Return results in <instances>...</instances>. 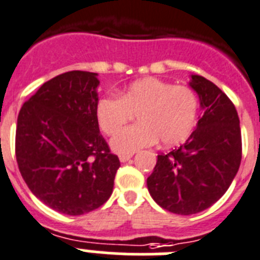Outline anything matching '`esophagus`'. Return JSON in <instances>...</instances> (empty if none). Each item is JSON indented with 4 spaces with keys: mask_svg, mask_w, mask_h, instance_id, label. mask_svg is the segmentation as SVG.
Here are the masks:
<instances>
[{
    "mask_svg": "<svg viewBox=\"0 0 260 260\" xmlns=\"http://www.w3.org/2000/svg\"><path fill=\"white\" fill-rule=\"evenodd\" d=\"M133 156V154H121V155H119V159H120V162L121 163H125V162H128V160H129L131 158H132Z\"/></svg>",
    "mask_w": 260,
    "mask_h": 260,
    "instance_id": "1",
    "label": "esophagus"
}]
</instances>
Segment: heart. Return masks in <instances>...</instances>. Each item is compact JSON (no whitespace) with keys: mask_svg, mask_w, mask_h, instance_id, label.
<instances>
[{"mask_svg":"<svg viewBox=\"0 0 260 260\" xmlns=\"http://www.w3.org/2000/svg\"><path fill=\"white\" fill-rule=\"evenodd\" d=\"M136 112L139 124L119 131L110 141L115 153L133 154L158 140L166 146L186 140L197 121L198 98L188 86L145 78L119 92V98L102 97L95 118L105 135H114Z\"/></svg>","mask_w":260,"mask_h":260,"instance_id":"1","label":"heart"}]
</instances>
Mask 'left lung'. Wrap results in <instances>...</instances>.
<instances>
[{
  "instance_id": "obj_1",
  "label": "left lung",
  "mask_w": 260,
  "mask_h": 260,
  "mask_svg": "<svg viewBox=\"0 0 260 260\" xmlns=\"http://www.w3.org/2000/svg\"><path fill=\"white\" fill-rule=\"evenodd\" d=\"M202 116L179 149L158 155L147 177L151 198L162 209L193 215L209 209L228 190L241 163L240 119L235 105L212 81L190 75Z\"/></svg>"
}]
</instances>
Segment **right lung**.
<instances>
[{
  "instance_id": "add662e5",
  "label": "right lung",
  "mask_w": 260,
  "mask_h": 260,
  "mask_svg": "<svg viewBox=\"0 0 260 260\" xmlns=\"http://www.w3.org/2000/svg\"><path fill=\"white\" fill-rule=\"evenodd\" d=\"M97 76L88 71L58 75L18 115L15 154L25 184L50 209L74 216L109 200L120 167L100 135Z\"/></svg>"
}]
</instances>
